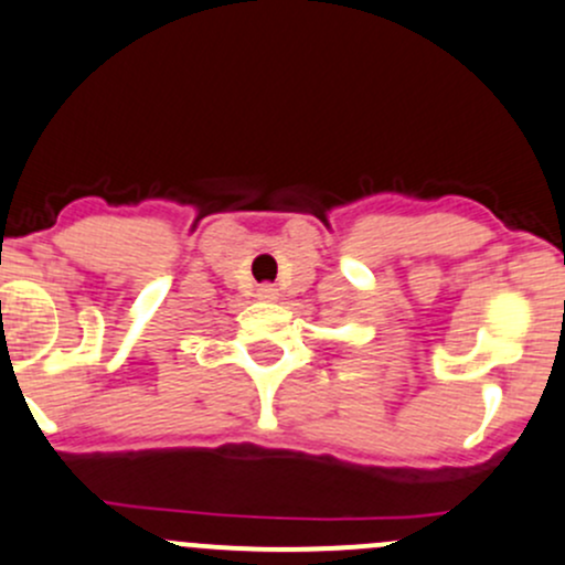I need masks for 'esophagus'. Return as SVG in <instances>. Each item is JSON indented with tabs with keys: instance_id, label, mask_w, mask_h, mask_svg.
<instances>
[{
	"instance_id": "34e87169",
	"label": "esophagus",
	"mask_w": 565,
	"mask_h": 565,
	"mask_svg": "<svg viewBox=\"0 0 565 565\" xmlns=\"http://www.w3.org/2000/svg\"><path fill=\"white\" fill-rule=\"evenodd\" d=\"M256 298H259V300H267V303H270V300H276V298H278V289L273 287V284H262V287L256 289Z\"/></svg>"
}]
</instances>
